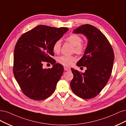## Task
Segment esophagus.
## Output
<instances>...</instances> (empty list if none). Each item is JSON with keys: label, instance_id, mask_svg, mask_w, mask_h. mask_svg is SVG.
<instances>
[{"label": "esophagus", "instance_id": "esophagus-1", "mask_svg": "<svg viewBox=\"0 0 126 126\" xmlns=\"http://www.w3.org/2000/svg\"><path fill=\"white\" fill-rule=\"evenodd\" d=\"M64 69L66 71H71V68H68V67H65V66L64 67Z\"/></svg>", "mask_w": 126, "mask_h": 126}]
</instances>
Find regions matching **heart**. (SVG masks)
Instances as JSON below:
<instances>
[{
    "instance_id": "heart-1",
    "label": "heart",
    "mask_w": 126,
    "mask_h": 126,
    "mask_svg": "<svg viewBox=\"0 0 126 126\" xmlns=\"http://www.w3.org/2000/svg\"><path fill=\"white\" fill-rule=\"evenodd\" d=\"M66 41L72 44L74 46L73 51L78 54H82L85 51L86 47L85 45L81 43L82 39L80 36L76 34H72L67 37ZM52 49L53 52L58 53L61 50V41L58 40L55 41L53 46ZM76 60L74 56L62 55L58 58V62L64 66H71L73 62Z\"/></svg>"
}]
</instances>
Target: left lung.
<instances>
[{"label": "left lung", "instance_id": "obj_1", "mask_svg": "<svg viewBox=\"0 0 126 126\" xmlns=\"http://www.w3.org/2000/svg\"><path fill=\"white\" fill-rule=\"evenodd\" d=\"M73 32L83 34L88 39L85 54L76 64L87 69L82 73L71 68L74 77L70 86L78 96L90 99L98 95L109 80L114 60L113 49L105 36L91 25H82Z\"/></svg>", "mask_w": 126, "mask_h": 126}]
</instances>
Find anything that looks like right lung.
<instances>
[{
  "label": "right lung",
  "mask_w": 126,
  "mask_h": 126,
  "mask_svg": "<svg viewBox=\"0 0 126 126\" xmlns=\"http://www.w3.org/2000/svg\"><path fill=\"white\" fill-rule=\"evenodd\" d=\"M68 30L67 27L38 25L18 39L14 51L13 71L22 91L29 98L43 100L54 92L64 68L51 58L54 55L52 46ZM46 61L53 67L44 69L43 62Z\"/></svg>",
  "instance_id": "right-lung-1"
}]
</instances>
